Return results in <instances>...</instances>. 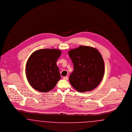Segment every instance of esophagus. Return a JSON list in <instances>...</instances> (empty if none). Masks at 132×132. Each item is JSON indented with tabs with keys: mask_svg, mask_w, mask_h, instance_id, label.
<instances>
[{
	"mask_svg": "<svg viewBox=\"0 0 132 132\" xmlns=\"http://www.w3.org/2000/svg\"><path fill=\"white\" fill-rule=\"evenodd\" d=\"M63 79H64V80H68V79H69V78H68V77H67V76H64V77H63Z\"/></svg>",
	"mask_w": 132,
	"mask_h": 132,
	"instance_id": "1",
	"label": "esophagus"
}]
</instances>
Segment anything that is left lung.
Returning a JSON list of instances; mask_svg holds the SVG:
<instances>
[{
	"label": "left lung",
	"instance_id": "1",
	"mask_svg": "<svg viewBox=\"0 0 132 132\" xmlns=\"http://www.w3.org/2000/svg\"><path fill=\"white\" fill-rule=\"evenodd\" d=\"M74 69L69 77L70 84L77 91H92L103 78L104 64L102 56L97 49L80 46L69 52Z\"/></svg>",
	"mask_w": 132,
	"mask_h": 132
}]
</instances>
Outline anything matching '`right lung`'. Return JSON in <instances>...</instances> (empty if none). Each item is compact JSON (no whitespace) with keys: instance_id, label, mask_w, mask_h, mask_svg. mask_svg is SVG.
Masks as SVG:
<instances>
[{"instance_id":"1","label":"right lung","mask_w":132,"mask_h":132,"mask_svg":"<svg viewBox=\"0 0 132 132\" xmlns=\"http://www.w3.org/2000/svg\"><path fill=\"white\" fill-rule=\"evenodd\" d=\"M62 52L56 49H40L34 52L26 64V73L31 86L41 92L53 89L61 79L57 61Z\"/></svg>"}]
</instances>
